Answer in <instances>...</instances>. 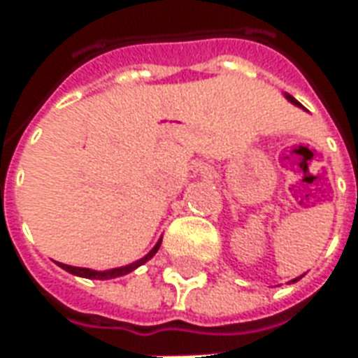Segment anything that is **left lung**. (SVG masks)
I'll return each mask as SVG.
<instances>
[{
	"label": "left lung",
	"instance_id": "left-lung-1",
	"mask_svg": "<svg viewBox=\"0 0 358 358\" xmlns=\"http://www.w3.org/2000/svg\"><path fill=\"white\" fill-rule=\"evenodd\" d=\"M285 99H287V101H289V103H293L295 107H301V109H305V107H303V105H301V103L297 101L295 97H292V95H289V94H285ZM301 278H303V276H299V278H295V280H292V284H295V282H297V280H301Z\"/></svg>",
	"mask_w": 358,
	"mask_h": 358
}]
</instances>
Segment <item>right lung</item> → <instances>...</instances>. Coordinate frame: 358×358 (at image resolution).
<instances>
[{
  "instance_id": "obj_1",
  "label": "right lung",
  "mask_w": 358,
  "mask_h": 358,
  "mask_svg": "<svg viewBox=\"0 0 358 358\" xmlns=\"http://www.w3.org/2000/svg\"><path fill=\"white\" fill-rule=\"evenodd\" d=\"M161 241H163V238H159V241L155 243V248L151 249V251H149L145 257H141V259H138V261L126 264V266H118V268L92 270V268H82V266H71V264H63V263H57V264L63 270H66V272L74 274V276L90 278V280H110V278H118V276H124V274H130V272H134V270L138 268V266L148 263L149 259H153L157 251H159V248H161Z\"/></svg>"
}]
</instances>
